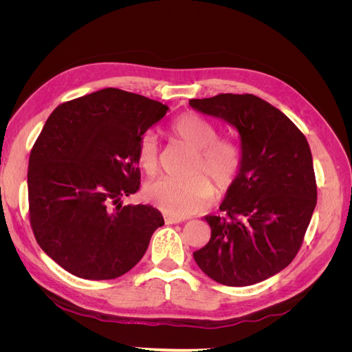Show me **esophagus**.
I'll list each match as a JSON object with an SVG mask.
<instances>
[{"mask_svg": "<svg viewBox=\"0 0 352 352\" xmlns=\"http://www.w3.org/2000/svg\"><path fill=\"white\" fill-rule=\"evenodd\" d=\"M164 221H166V225H176V223H182L184 220L180 219V217H173V216H164Z\"/></svg>", "mask_w": 352, "mask_h": 352, "instance_id": "obj_1", "label": "esophagus"}]
</instances>
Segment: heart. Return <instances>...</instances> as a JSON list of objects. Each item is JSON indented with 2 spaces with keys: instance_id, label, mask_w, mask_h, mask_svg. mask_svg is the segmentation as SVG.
<instances>
[{
  "instance_id": "b5f03b06",
  "label": "heart",
  "mask_w": 352,
  "mask_h": 352,
  "mask_svg": "<svg viewBox=\"0 0 352 352\" xmlns=\"http://www.w3.org/2000/svg\"><path fill=\"white\" fill-rule=\"evenodd\" d=\"M170 132L179 142L195 150L192 172L207 173L219 192H225L235 182L242 166L238 144L230 138L217 136L216 126L195 113L176 117ZM138 164L148 176L158 170V146L153 133H145L138 142ZM145 198L166 214L186 217L204 211L214 197V188L204 175L184 180L158 179L145 186Z\"/></svg>"
}]
</instances>
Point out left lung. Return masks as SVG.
Masks as SVG:
<instances>
[{
	"instance_id": "1",
	"label": "left lung",
	"mask_w": 352,
	"mask_h": 352,
	"mask_svg": "<svg viewBox=\"0 0 352 352\" xmlns=\"http://www.w3.org/2000/svg\"><path fill=\"white\" fill-rule=\"evenodd\" d=\"M189 105L236 127L242 154L239 175L220 204L225 216H206L211 238L194 258L226 286L269 279L295 258L316 208L310 145L280 110L251 94H220Z\"/></svg>"
}]
</instances>
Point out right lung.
<instances>
[{
  "mask_svg": "<svg viewBox=\"0 0 352 352\" xmlns=\"http://www.w3.org/2000/svg\"><path fill=\"white\" fill-rule=\"evenodd\" d=\"M168 107L105 88L60 104L32 148L29 217L39 247L82 279L109 280L140 261L164 219L151 206H123L140 189L141 136Z\"/></svg>",
  "mask_w": 352,
  "mask_h": 352,
  "instance_id": "obj_1",
  "label": "right lung"
}]
</instances>
